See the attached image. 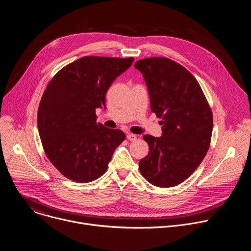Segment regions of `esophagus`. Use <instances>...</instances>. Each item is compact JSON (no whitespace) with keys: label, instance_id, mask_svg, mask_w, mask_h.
Wrapping results in <instances>:
<instances>
[{"label":"esophagus","instance_id":"obj_1","mask_svg":"<svg viewBox=\"0 0 251 251\" xmlns=\"http://www.w3.org/2000/svg\"><path fill=\"white\" fill-rule=\"evenodd\" d=\"M127 139H128L129 141H135V140L137 139V136H136V135H134V134L128 133V134H127Z\"/></svg>","mask_w":251,"mask_h":251}]
</instances>
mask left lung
<instances>
[{"label":"left lung","mask_w":251,"mask_h":251,"mask_svg":"<svg viewBox=\"0 0 251 251\" xmlns=\"http://www.w3.org/2000/svg\"><path fill=\"white\" fill-rule=\"evenodd\" d=\"M144 76L152 112L162 118V136L144 135L148 155L139 169L160 188L183 183L200 166L209 147L212 114L197 79L189 70L166 57L135 63Z\"/></svg>","instance_id":"obj_1"}]
</instances>
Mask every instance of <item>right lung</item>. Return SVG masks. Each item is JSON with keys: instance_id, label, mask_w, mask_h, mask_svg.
<instances>
[{"instance_id": "1", "label": "right lung", "mask_w": 251, "mask_h": 251, "mask_svg": "<svg viewBox=\"0 0 251 251\" xmlns=\"http://www.w3.org/2000/svg\"><path fill=\"white\" fill-rule=\"evenodd\" d=\"M134 58L84 56L63 67L50 80L38 111V129L51 164L69 180L89 183L107 170L125 139L118 129L97 123L95 110Z\"/></svg>"}]
</instances>
